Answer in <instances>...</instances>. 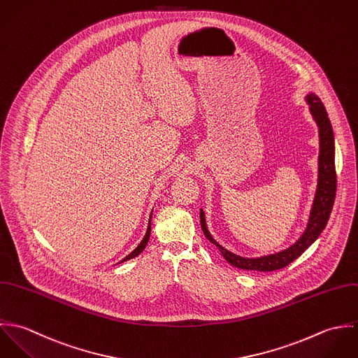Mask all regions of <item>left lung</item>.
<instances>
[{
	"label": "left lung",
	"mask_w": 358,
	"mask_h": 358,
	"mask_svg": "<svg viewBox=\"0 0 358 358\" xmlns=\"http://www.w3.org/2000/svg\"><path fill=\"white\" fill-rule=\"evenodd\" d=\"M307 102L310 105L311 115L318 124L320 131V157H318V185L317 194L314 198V205L310 213V220L304 234L300 239L275 255L259 257V259H245L236 256L222 246H220L208 231L205 213L201 210V225L205 236L215 243L221 252L222 257L234 267L241 270H253V271H275L281 270L296 260L322 232L325 228L329 215L334 208L335 195H336V170H335V140L331 122L328 119V113L318 96L314 94L307 95Z\"/></svg>",
	"instance_id": "left-lung-1"
}]
</instances>
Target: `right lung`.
<instances>
[{
    "mask_svg": "<svg viewBox=\"0 0 358 358\" xmlns=\"http://www.w3.org/2000/svg\"><path fill=\"white\" fill-rule=\"evenodd\" d=\"M149 235H150V220H149V225H148V229H146V234H145V236H143V242H141L129 256H126L122 262H126V260H130V259L138 256V255L143 252V249H145V246H146V243H148V241H149ZM122 262H120V263H122Z\"/></svg>",
    "mask_w": 358,
    "mask_h": 358,
    "instance_id": "1",
    "label": "right lung"
}]
</instances>
